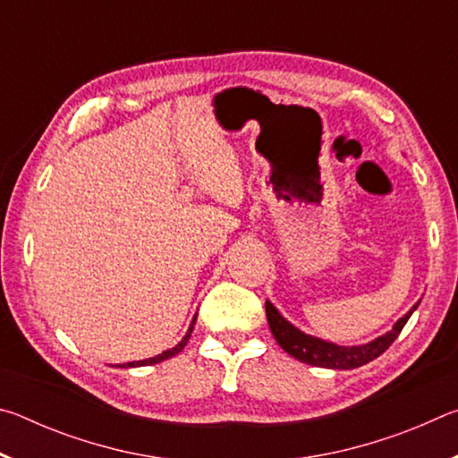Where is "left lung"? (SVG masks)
Here are the masks:
<instances>
[{"label": "left lung", "instance_id": "obj_1", "mask_svg": "<svg viewBox=\"0 0 458 458\" xmlns=\"http://www.w3.org/2000/svg\"><path fill=\"white\" fill-rule=\"evenodd\" d=\"M420 305V301L414 303L406 315H402L400 319L394 323L390 331H386L384 335L368 341L361 345H339L333 341L309 335V333L294 327L291 321H286L284 317L278 313V309L267 299V319L268 327L273 331L276 344L291 355V358L307 363V366L317 368H327V369H355L369 363L382 355L387 347L394 344V339L400 335V331L404 329L410 317L416 311V307Z\"/></svg>", "mask_w": 458, "mask_h": 458}]
</instances>
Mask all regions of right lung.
Masks as SVG:
<instances>
[{"instance_id":"add662e5","label":"right lung","mask_w":458,"mask_h":458,"mask_svg":"<svg viewBox=\"0 0 458 458\" xmlns=\"http://www.w3.org/2000/svg\"><path fill=\"white\" fill-rule=\"evenodd\" d=\"M196 319H198V313L191 317V323H190L188 331H185V335L182 337L180 344H177L175 347H172V350H165V352H161L159 355H153V358H147V360L129 361V363H117V366H114V368H141V366H153V363H159V361H165V360H169V358H174V355L180 353V352L183 350V347L188 345V341H190V337H191V331H193V325H196Z\"/></svg>"}]
</instances>
